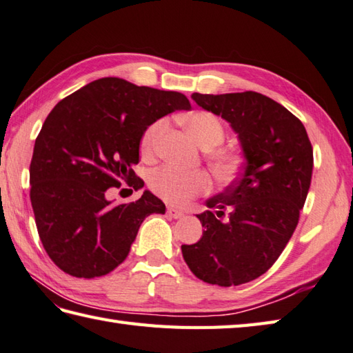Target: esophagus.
Listing matches in <instances>:
<instances>
[{"label": "esophagus", "instance_id": "1", "mask_svg": "<svg viewBox=\"0 0 353 353\" xmlns=\"http://www.w3.org/2000/svg\"><path fill=\"white\" fill-rule=\"evenodd\" d=\"M167 216L171 217V219H182L183 217V212L176 210V208H171V206H168V208H167Z\"/></svg>", "mask_w": 353, "mask_h": 353}]
</instances>
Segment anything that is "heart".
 Instances as JSON below:
<instances>
[{"label":"heart","mask_w":353,"mask_h":353,"mask_svg":"<svg viewBox=\"0 0 353 353\" xmlns=\"http://www.w3.org/2000/svg\"><path fill=\"white\" fill-rule=\"evenodd\" d=\"M183 125L199 147L205 150V156L217 179L230 181L237 174L241 165V156L234 150L219 148V145L225 141L226 133L223 123L217 116L208 112H194L183 117ZM163 130V119L153 122L145 130L141 139V151L145 157H151L156 153ZM150 186L165 202L182 205L208 190V179L203 172L199 171L186 172L165 167L151 176Z\"/></svg>","instance_id":"obj_1"}]
</instances>
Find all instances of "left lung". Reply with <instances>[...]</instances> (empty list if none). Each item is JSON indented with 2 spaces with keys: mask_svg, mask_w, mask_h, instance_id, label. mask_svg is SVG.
<instances>
[{
  "mask_svg": "<svg viewBox=\"0 0 353 353\" xmlns=\"http://www.w3.org/2000/svg\"><path fill=\"white\" fill-rule=\"evenodd\" d=\"M191 98L230 123L245 165L237 181L206 200L208 210L197 214L203 236L182 245V254L197 279L239 286L265 274L291 240L312 179V145L301 121L261 93Z\"/></svg>",
  "mask_w": 353,
  "mask_h": 353,
  "instance_id": "1",
  "label": "left lung"
}]
</instances>
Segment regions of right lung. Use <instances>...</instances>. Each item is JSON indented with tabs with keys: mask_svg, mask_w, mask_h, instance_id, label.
<instances>
[{
	"mask_svg": "<svg viewBox=\"0 0 353 353\" xmlns=\"http://www.w3.org/2000/svg\"><path fill=\"white\" fill-rule=\"evenodd\" d=\"M185 94L101 78L59 101L34 141L30 200L48 257L78 279L112 272L127 259L137 231L165 203L145 190L139 200L113 205L107 190L122 182L139 190L134 174L142 134L176 110Z\"/></svg>",
	"mask_w": 353,
	"mask_h": 353,
	"instance_id": "obj_1",
	"label": "right lung"
}]
</instances>
